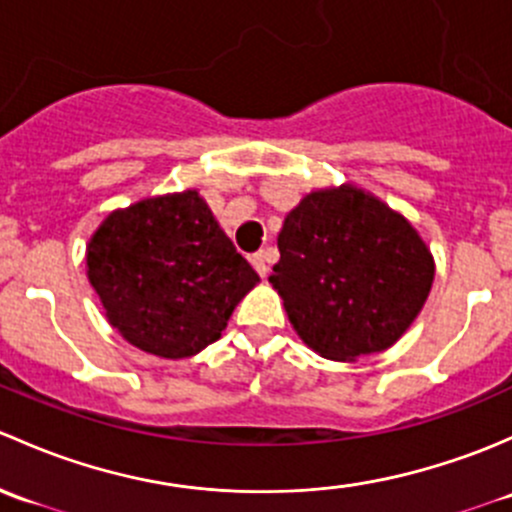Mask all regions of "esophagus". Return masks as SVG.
Segmentation results:
<instances>
[{
    "label": "esophagus",
    "instance_id": "1",
    "mask_svg": "<svg viewBox=\"0 0 512 512\" xmlns=\"http://www.w3.org/2000/svg\"><path fill=\"white\" fill-rule=\"evenodd\" d=\"M271 261H273L271 249H263V251H258V254L251 256V263H254L258 276H263V278L268 276V266H271Z\"/></svg>",
    "mask_w": 512,
    "mask_h": 512
}]
</instances>
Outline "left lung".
<instances>
[{
    "instance_id": "1",
    "label": "left lung",
    "mask_w": 512,
    "mask_h": 512,
    "mask_svg": "<svg viewBox=\"0 0 512 512\" xmlns=\"http://www.w3.org/2000/svg\"><path fill=\"white\" fill-rule=\"evenodd\" d=\"M268 276L300 340L328 360L392 347L429 298L434 256L402 214L342 184L288 212Z\"/></svg>"
}]
</instances>
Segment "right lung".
I'll return each mask as SVG.
<instances>
[{
    "label": "right lung",
    "mask_w": 512,
    "mask_h": 512,
    "mask_svg": "<svg viewBox=\"0 0 512 512\" xmlns=\"http://www.w3.org/2000/svg\"><path fill=\"white\" fill-rule=\"evenodd\" d=\"M88 281L130 345L182 360L219 340L258 273L197 189L108 214L86 249Z\"/></svg>",
    "instance_id": "add662e5"
}]
</instances>
